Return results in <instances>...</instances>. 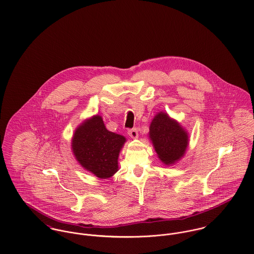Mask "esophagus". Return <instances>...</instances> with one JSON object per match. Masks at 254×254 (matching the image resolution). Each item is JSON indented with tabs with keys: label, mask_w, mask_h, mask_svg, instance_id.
Segmentation results:
<instances>
[{
	"label": "esophagus",
	"mask_w": 254,
	"mask_h": 254,
	"mask_svg": "<svg viewBox=\"0 0 254 254\" xmlns=\"http://www.w3.org/2000/svg\"><path fill=\"white\" fill-rule=\"evenodd\" d=\"M128 135H129L132 139H136V138H138V130H137L136 128L130 129V130H128Z\"/></svg>",
	"instance_id": "1"
}]
</instances>
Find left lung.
Listing matches in <instances>:
<instances>
[{"instance_id": "obj_1", "label": "left lung", "mask_w": 254, "mask_h": 254, "mask_svg": "<svg viewBox=\"0 0 254 254\" xmlns=\"http://www.w3.org/2000/svg\"><path fill=\"white\" fill-rule=\"evenodd\" d=\"M149 139L159 157L166 165L182 158L189 145V136L180 123L165 112H158L149 126Z\"/></svg>"}]
</instances>
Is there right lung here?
<instances>
[{"instance_id":"right-lung-1","label":"right lung","mask_w":254,"mask_h":254,"mask_svg":"<svg viewBox=\"0 0 254 254\" xmlns=\"http://www.w3.org/2000/svg\"><path fill=\"white\" fill-rule=\"evenodd\" d=\"M125 137L109 131L102 116L81 123L74 132L71 148L76 160L100 179H108L118 170V156Z\"/></svg>"}]
</instances>
